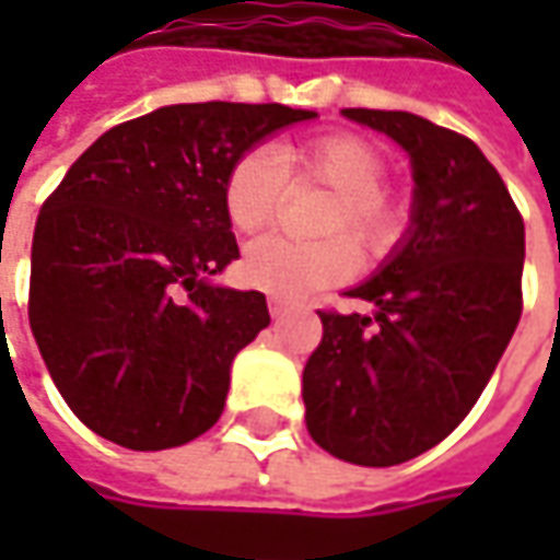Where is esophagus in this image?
<instances>
[{"instance_id": "34e87169", "label": "esophagus", "mask_w": 560, "mask_h": 560, "mask_svg": "<svg viewBox=\"0 0 560 560\" xmlns=\"http://www.w3.org/2000/svg\"><path fill=\"white\" fill-rule=\"evenodd\" d=\"M295 308V302H287V299H280V295H270L268 299V312L273 314V317H283L287 312H292Z\"/></svg>"}]
</instances>
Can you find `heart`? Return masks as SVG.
<instances>
[{
  "instance_id": "heart-1",
  "label": "heart",
  "mask_w": 560,
  "mask_h": 560,
  "mask_svg": "<svg viewBox=\"0 0 560 560\" xmlns=\"http://www.w3.org/2000/svg\"><path fill=\"white\" fill-rule=\"evenodd\" d=\"M287 177L295 184H324L334 189L320 226L327 233L346 230L358 246L380 255L396 243L401 230V208L396 196L383 189L386 159L374 142L355 133H324L314 140L268 149H248L230 164L224 177V214L233 230L258 233L277 218ZM358 255L346 236H324L299 243L287 236L255 240L243 255V277L252 287L302 299L317 290L349 280Z\"/></svg>"
}]
</instances>
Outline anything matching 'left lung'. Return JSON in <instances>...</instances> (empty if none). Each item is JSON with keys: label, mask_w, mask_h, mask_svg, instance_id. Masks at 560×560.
<instances>
[{"label": "left lung", "mask_w": 560, "mask_h": 560, "mask_svg": "<svg viewBox=\"0 0 560 560\" xmlns=\"http://www.w3.org/2000/svg\"><path fill=\"white\" fill-rule=\"evenodd\" d=\"M411 155V226L349 299L368 314L317 312L305 374L312 440L361 467L411 462L462 423L521 320L524 218L486 155L408 112L342 108Z\"/></svg>", "instance_id": "1"}]
</instances>
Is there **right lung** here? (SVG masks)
I'll use <instances>...</instances> for the list:
<instances>
[{
    "label": "right lung",
    "instance_id": "add662e5",
    "mask_svg": "<svg viewBox=\"0 0 560 560\" xmlns=\"http://www.w3.org/2000/svg\"><path fill=\"white\" fill-rule=\"evenodd\" d=\"M290 105H164L102 133L36 218L31 330L61 398L133 452L202 436L221 418L230 364L270 324L255 290L208 283L240 258L224 214L230 164Z\"/></svg>",
    "mask_w": 560,
    "mask_h": 560
}]
</instances>
